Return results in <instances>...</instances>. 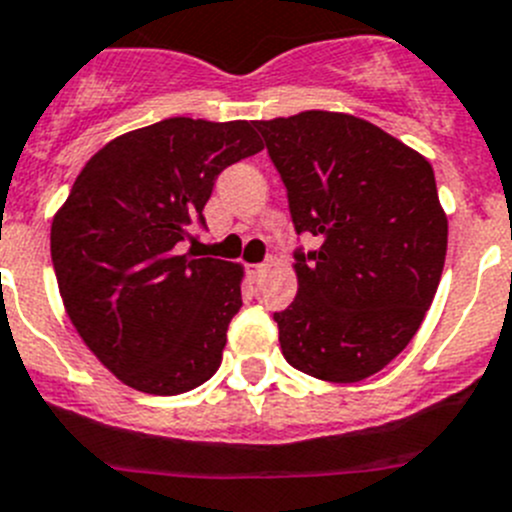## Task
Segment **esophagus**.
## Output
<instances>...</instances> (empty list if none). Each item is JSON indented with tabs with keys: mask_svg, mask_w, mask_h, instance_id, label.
I'll return each instance as SVG.
<instances>
[{
	"mask_svg": "<svg viewBox=\"0 0 512 512\" xmlns=\"http://www.w3.org/2000/svg\"><path fill=\"white\" fill-rule=\"evenodd\" d=\"M265 262H255V265H247V273H250L252 280H260L262 273H265Z\"/></svg>",
	"mask_w": 512,
	"mask_h": 512,
	"instance_id": "34e87169",
	"label": "esophagus"
}]
</instances>
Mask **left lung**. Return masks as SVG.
Listing matches in <instances>:
<instances>
[{
    "label": "left lung",
    "instance_id": "8db88e82",
    "mask_svg": "<svg viewBox=\"0 0 512 512\" xmlns=\"http://www.w3.org/2000/svg\"><path fill=\"white\" fill-rule=\"evenodd\" d=\"M296 232L298 296L275 313L288 365L326 382H359L393 362L421 326L446 257L434 168L367 119L311 112L260 119Z\"/></svg>",
    "mask_w": 512,
    "mask_h": 512
}]
</instances>
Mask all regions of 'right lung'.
Segmentation results:
<instances>
[{"label": "right lung", "instance_id": "add662e5", "mask_svg": "<svg viewBox=\"0 0 512 512\" xmlns=\"http://www.w3.org/2000/svg\"><path fill=\"white\" fill-rule=\"evenodd\" d=\"M260 150L247 119H163L101 147L55 211L50 255L68 319L124 385L178 395L222 365L245 267L181 245L204 224L216 176Z\"/></svg>", "mask_w": 512, "mask_h": 512}]
</instances>
